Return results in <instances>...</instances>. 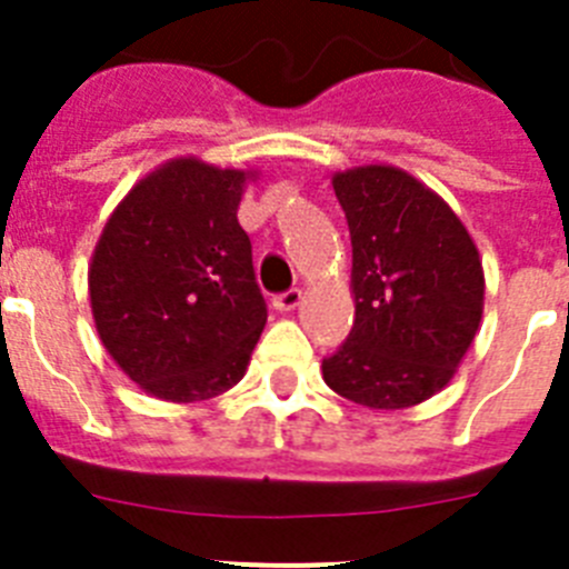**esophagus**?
Listing matches in <instances>:
<instances>
[{"label":"esophagus","instance_id":"esophagus-1","mask_svg":"<svg viewBox=\"0 0 569 569\" xmlns=\"http://www.w3.org/2000/svg\"><path fill=\"white\" fill-rule=\"evenodd\" d=\"M299 305H302V290H299V288L284 290V293H279V296H276V299H273V308H276V311H281V313L296 311Z\"/></svg>","mask_w":569,"mask_h":569}]
</instances>
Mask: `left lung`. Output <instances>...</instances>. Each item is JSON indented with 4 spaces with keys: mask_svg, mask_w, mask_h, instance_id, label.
Masks as SVG:
<instances>
[{
    "mask_svg": "<svg viewBox=\"0 0 569 569\" xmlns=\"http://www.w3.org/2000/svg\"><path fill=\"white\" fill-rule=\"evenodd\" d=\"M351 234V335L322 378L369 410H407L450 383L480 331L486 276L457 211L396 166L331 177Z\"/></svg>",
    "mask_w": 569,
    "mask_h": 569,
    "instance_id": "left-lung-1",
    "label": "left lung"
}]
</instances>
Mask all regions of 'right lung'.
<instances>
[{
    "label": "right lung",
    "instance_id": "1",
    "mask_svg": "<svg viewBox=\"0 0 569 569\" xmlns=\"http://www.w3.org/2000/svg\"><path fill=\"white\" fill-rule=\"evenodd\" d=\"M256 171L171 159L116 206L89 264L98 337L153 398L206 401L247 372L264 331L238 206Z\"/></svg>",
    "mask_w": 569,
    "mask_h": 569
}]
</instances>
